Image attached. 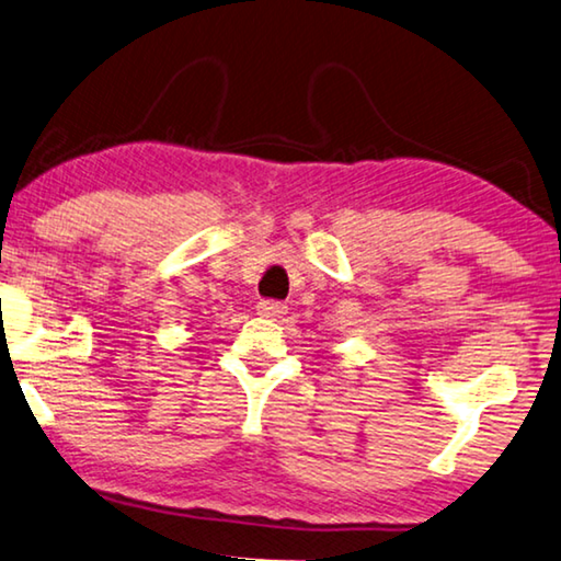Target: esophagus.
<instances>
[{"mask_svg":"<svg viewBox=\"0 0 561 561\" xmlns=\"http://www.w3.org/2000/svg\"><path fill=\"white\" fill-rule=\"evenodd\" d=\"M286 313H288V308L283 306L280 300H261L259 302V316H263V318L275 320V318H283Z\"/></svg>","mask_w":561,"mask_h":561,"instance_id":"obj_1","label":"esophagus"}]
</instances>
